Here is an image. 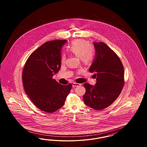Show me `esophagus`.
Returning a JSON list of instances; mask_svg holds the SVG:
<instances>
[{
	"label": "esophagus",
	"instance_id": "34e87169",
	"mask_svg": "<svg viewBox=\"0 0 147 147\" xmlns=\"http://www.w3.org/2000/svg\"><path fill=\"white\" fill-rule=\"evenodd\" d=\"M81 85V84H77V83H73V87H78V86H80Z\"/></svg>",
	"mask_w": 147,
	"mask_h": 147
}]
</instances>
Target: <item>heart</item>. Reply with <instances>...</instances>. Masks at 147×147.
I'll list each match as a JSON object with an SVG mask.
<instances>
[{"label":"heart","mask_w":147,"mask_h":147,"mask_svg":"<svg viewBox=\"0 0 147 147\" xmlns=\"http://www.w3.org/2000/svg\"><path fill=\"white\" fill-rule=\"evenodd\" d=\"M92 47L88 41L84 40H77L74 41L70 46L69 51L76 57L81 58L85 62H89L93 58V54L92 51ZM66 57L63 55L61 59L62 64L65 62Z\"/></svg>","instance_id":"obj_1"}]
</instances>
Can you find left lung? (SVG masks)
<instances>
[{
    "mask_svg": "<svg viewBox=\"0 0 147 147\" xmlns=\"http://www.w3.org/2000/svg\"><path fill=\"white\" fill-rule=\"evenodd\" d=\"M95 55L89 68L94 72L96 83L84 84L86 91L83 96L85 104L95 110L110 106L120 94L124 85V69L120 58L107 45L93 42Z\"/></svg>",
    "mask_w": 147,
    "mask_h": 147,
    "instance_id": "8db88e82",
    "label": "left lung"
}]
</instances>
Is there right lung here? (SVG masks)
<instances>
[{
  "mask_svg": "<svg viewBox=\"0 0 147 147\" xmlns=\"http://www.w3.org/2000/svg\"><path fill=\"white\" fill-rule=\"evenodd\" d=\"M66 40L49 41L28 58L23 69L25 91L42 111L52 113L62 107L72 85H60L52 77L61 67V49Z\"/></svg>",
  "mask_w": 147,
  "mask_h": 147,
  "instance_id": "right-lung-1",
  "label": "right lung"
}]
</instances>
